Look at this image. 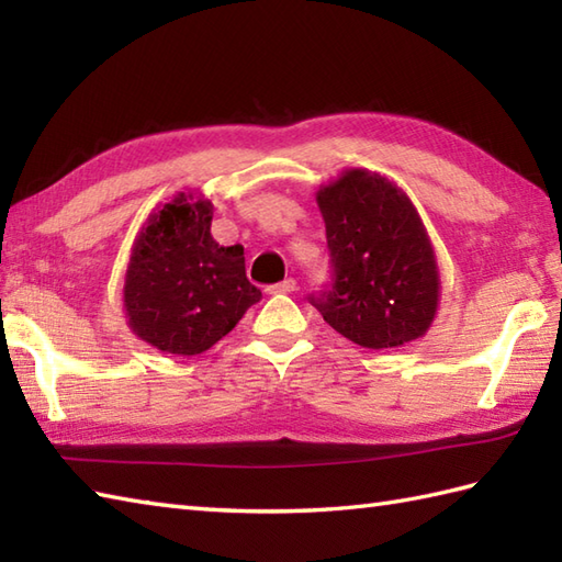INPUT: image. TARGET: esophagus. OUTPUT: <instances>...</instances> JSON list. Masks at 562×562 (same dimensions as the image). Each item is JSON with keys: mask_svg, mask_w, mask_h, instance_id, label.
<instances>
[{"mask_svg": "<svg viewBox=\"0 0 562 562\" xmlns=\"http://www.w3.org/2000/svg\"><path fill=\"white\" fill-rule=\"evenodd\" d=\"M294 290H296V282H294L292 278H288V280H282V282H278V284H270L268 294H290V292H294Z\"/></svg>", "mask_w": 562, "mask_h": 562, "instance_id": "esophagus-1", "label": "esophagus"}]
</instances>
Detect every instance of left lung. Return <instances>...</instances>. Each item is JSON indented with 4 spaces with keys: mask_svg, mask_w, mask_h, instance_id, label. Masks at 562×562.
I'll return each mask as SVG.
<instances>
[{
    "mask_svg": "<svg viewBox=\"0 0 562 562\" xmlns=\"http://www.w3.org/2000/svg\"><path fill=\"white\" fill-rule=\"evenodd\" d=\"M330 288L308 296L340 336L369 350L423 338L439 306L432 241L411 198L386 176L345 169L318 188Z\"/></svg>",
    "mask_w": 562,
    "mask_h": 562,
    "instance_id": "obj_1",
    "label": "left lung"
}]
</instances>
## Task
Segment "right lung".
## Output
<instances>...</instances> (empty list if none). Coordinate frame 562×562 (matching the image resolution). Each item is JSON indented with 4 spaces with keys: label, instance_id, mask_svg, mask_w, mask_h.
<instances>
[{
    "label": "right lung",
    "instance_id": "add662e5",
    "mask_svg": "<svg viewBox=\"0 0 562 562\" xmlns=\"http://www.w3.org/2000/svg\"><path fill=\"white\" fill-rule=\"evenodd\" d=\"M210 226L212 202L186 190L137 232L125 270V318L139 340L161 352L210 350L260 302L246 278L244 246H220Z\"/></svg>",
    "mask_w": 562,
    "mask_h": 562
}]
</instances>
